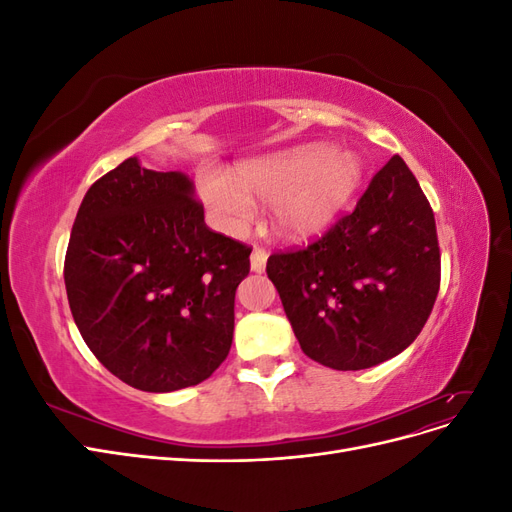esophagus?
I'll return each mask as SVG.
<instances>
[{
  "instance_id": "1",
  "label": "esophagus",
  "mask_w": 512,
  "mask_h": 512,
  "mask_svg": "<svg viewBox=\"0 0 512 512\" xmlns=\"http://www.w3.org/2000/svg\"><path fill=\"white\" fill-rule=\"evenodd\" d=\"M250 267H252L254 273L265 271V267H267V252L260 250V247H256V250L250 256Z\"/></svg>"
}]
</instances>
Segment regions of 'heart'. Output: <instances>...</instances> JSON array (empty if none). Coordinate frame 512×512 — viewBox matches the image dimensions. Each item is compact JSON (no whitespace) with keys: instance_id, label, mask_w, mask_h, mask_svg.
I'll list each match as a JSON object with an SVG mask.
<instances>
[{"instance_id":"obj_1","label":"heart","mask_w":512,"mask_h":512,"mask_svg":"<svg viewBox=\"0 0 512 512\" xmlns=\"http://www.w3.org/2000/svg\"><path fill=\"white\" fill-rule=\"evenodd\" d=\"M363 181V160L344 147L301 145L241 166L239 181L203 170L198 194L215 226L237 235L256 203L273 205V226L286 239H307L335 222Z\"/></svg>"}]
</instances>
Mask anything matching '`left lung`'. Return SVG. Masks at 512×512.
<instances>
[{
    "mask_svg": "<svg viewBox=\"0 0 512 512\" xmlns=\"http://www.w3.org/2000/svg\"><path fill=\"white\" fill-rule=\"evenodd\" d=\"M267 275L316 363L356 371L404 352L440 290L436 220L406 162H386L322 239L269 256Z\"/></svg>",
    "mask_w": 512,
    "mask_h": 512,
    "instance_id": "obj_1",
    "label": "left lung"
}]
</instances>
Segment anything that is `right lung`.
<instances>
[{"label":"right lung","instance_id":"1","mask_svg":"<svg viewBox=\"0 0 512 512\" xmlns=\"http://www.w3.org/2000/svg\"><path fill=\"white\" fill-rule=\"evenodd\" d=\"M250 254L205 224L188 175L128 158L91 185L76 213L64 265L76 327L134 389L194 386L228 356Z\"/></svg>","mask_w":512,"mask_h":512}]
</instances>
